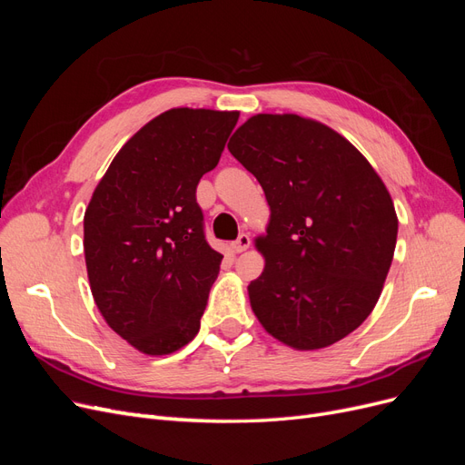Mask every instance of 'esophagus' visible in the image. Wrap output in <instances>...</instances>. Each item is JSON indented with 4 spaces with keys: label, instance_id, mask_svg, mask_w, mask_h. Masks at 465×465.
<instances>
[{
    "label": "esophagus",
    "instance_id": "1",
    "mask_svg": "<svg viewBox=\"0 0 465 465\" xmlns=\"http://www.w3.org/2000/svg\"><path fill=\"white\" fill-rule=\"evenodd\" d=\"M250 234H246V232H242L241 236L236 238V241L231 244V248H232V252H236V254H241V252H244V250H248L250 248Z\"/></svg>",
    "mask_w": 465,
    "mask_h": 465
}]
</instances>
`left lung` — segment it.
Here are the masks:
<instances>
[{
    "instance_id": "1",
    "label": "left lung",
    "mask_w": 465,
    "mask_h": 465,
    "mask_svg": "<svg viewBox=\"0 0 465 465\" xmlns=\"http://www.w3.org/2000/svg\"><path fill=\"white\" fill-rule=\"evenodd\" d=\"M229 151L272 209L265 267L248 285L275 340L322 349L355 331L382 292L398 238L384 182L345 137L297 114L244 122Z\"/></svg>"
}]
</instances>
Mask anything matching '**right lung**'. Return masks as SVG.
I'll list each match as a JSON object with an SVG mask.
<instances>
[{"label": "right lung", "instance_id": "1", "mask_svg": "<svg viewBox=\"0 0 465 465\" xmlns=\"http://www.w3.org/2000/svg\"><path fill=\"white\" fill-rule=\"evenodd\" d=\"M236 122L238 112H163L118 151L85 211L94 302L145 355L174 353L200 331L223 256L205 241L195 188Z\"/></svg>", "mask_w": 465, "mask_h": 465}]
</instances>
